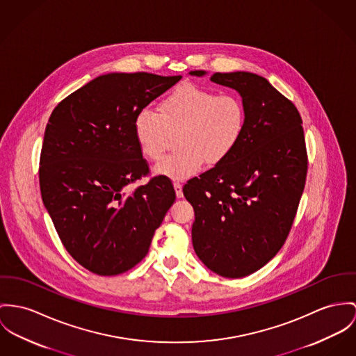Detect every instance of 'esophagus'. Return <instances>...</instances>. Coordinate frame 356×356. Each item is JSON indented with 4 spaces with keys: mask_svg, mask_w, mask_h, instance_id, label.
<instances>
[{
    "mask_svg": "<svg viewBox=\"0 0 356 356\" xmlns=\"http://www.w3.org/2000/svg\"><path fill=\"white\" fill-rule=\"evenodd\" d=\"M173 187H175V191H176V196L183 197V186L179 181H175Z\"/></svg>",
    "mask_w": 356,
    "mask_h": 356,
    "instance_id": "34e87169",
    "label": "esophagus"
}]
</instances>
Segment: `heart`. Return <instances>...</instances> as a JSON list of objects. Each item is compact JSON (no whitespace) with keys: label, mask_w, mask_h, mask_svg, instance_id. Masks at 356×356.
<instances>
[{"label":"heart","mask_w":356,"mask_h":356,"mask_svg":"<svg viewBox=\"0 0 356 356\" xmlns=\"http://www.w3.org/2000/svg\"><path fill=\"white\" fill-rule=\"evenodd\" d=\"M246 124L244 100L236 93H218L193 83H184L168 93L159 112L139 111L133 129L140 154L157 161L169 134L177 133V150L156 165V173L188 179L204 163L218 164L238 145Z\"/></svg>","instance_id":"1"}]
</instances>
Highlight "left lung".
Wrapping results in <instances>:
<instances>
[{
	"label": "left lung",
	"mask_w": 356,
	"mask_h": 356,
	"mask_svg": "<svg viewBox=\"0 0 356 356\" xmlns=\"http://www.w3.org/2000/svg\"><path fill=\"white\" fill-rule=\"evenodd\" d=\"M210 80L241 95L245 130L234 150L188 180L183 193L195 211L197 257L216 274L243 277L266 266L287 240L306 183V143L297 107L264 77L234 72Z\"/></svg>",
	"instance_id": "obj_1"
}]
</instances>
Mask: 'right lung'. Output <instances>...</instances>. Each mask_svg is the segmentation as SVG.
<instances>
[{"label": "right lung", "mask_w": 356, "mask_h": 356, "mask_svg": "<svg viewBox=\"0 0 356 356\" xmlns=\"http://www.w3.org/2000/svg\"><path fill=\"white\" fill-rule=\"evenodd\" d=\"M181 80L152 73H110L55 107L39 163L43 203L69 254L88 271L123 274L147 254L176 199L169 177L149 176L133 123L139 111Z\"/></svg>", "instance_id": "right-lung-1"}]
</instances>
